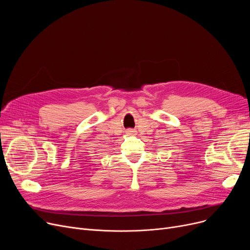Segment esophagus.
<instances>
[{
  "label": "esophagus",
  "mask_w": 250,
  "mask_h": 250,
  "mask_svg": "<svg viewBox=\"0 0 250 250\" xmlns=\"http://www.w3.org/2000/svg\"><path fill=\"white\" fill-rule=\"evenodd\" d=\"M126 133L129 134V135H133V134H135V130H133V129H127Z\"/></svg>",
  "instance_id": "1"
}]
</instances>
